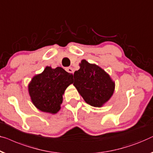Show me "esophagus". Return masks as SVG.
I'll list each match as a JSON object with an SVG mask.
<instances>
[{"label":"esophagus","instance_id":"obj_1","mask_svg":"<svg viewBox=\"0 0 153 153\" xmlns=\"http://www.w3.org/2000/svg\"><path fill=\"white\" fill-rule=\"evenodd\" d=\"M66 71H67L68 72H69V73H71V74H73V73H74V70H73L72 68H71V67L66 68Z\"/></svg>","mask_w":153,"mask_h":153}]
</instances>
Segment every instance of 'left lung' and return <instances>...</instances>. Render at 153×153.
I'll return each mask as SVG.
<instances>
[{
    "mask_svg": "<svg viewBox=\"0 0 153 153\" xmlns=\"http://www.w3.org/2000/svg\"><path fill=\"white\" fill-rule=\"evenodd\" d=\"M74 73V85L86 103L101 107L113 94L115 83L109 74L95 64L82 60Z\"/></svg>",
    "mask_w": 153,
    "mask_h": 153,
    "instance_id": "left-lung-1",
    "label": "left lung"
}]
</instances>
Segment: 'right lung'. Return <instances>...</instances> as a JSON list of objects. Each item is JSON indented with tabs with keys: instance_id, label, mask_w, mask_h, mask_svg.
<instances>
[{
	"instance_id": "right-lung-1",
	"label": "right lung",
	"mask_w": 153,
	"mask_h": 153,
	"mask_svg": "<svg viewBox=\"0 0 153 153\" xmlns=\"http://www.w3.org/2000/svg\"><path fill=\"white\" fill-rule=\"evenodd\" d=\"M73 83V74L61 67L47 66L41 74L35 75L28 85L32 103L42 112L56 114L61 109L63 94Z\"/></svg>"
}]
</instances>
